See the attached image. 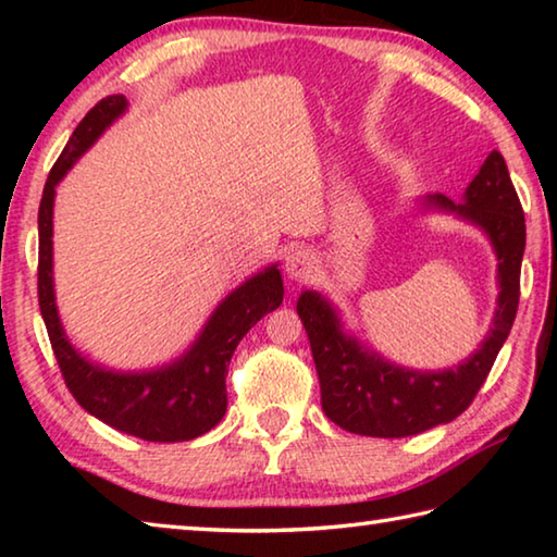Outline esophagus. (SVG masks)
<instances>
[{
	"label": "esophagus",
	"mask_w": 557,
	"mask_h": 557,
	"mask_svg": "<svg viewBox=\"0 0 557 557\" xmlns=\"http://www.w3.org/2000/svg\"><path fill=\"white\" fill-rule=\"evenodd\" d=\"M319 268V258L309 248H295L285 260V272L292 280H307Z\"/></svg>",
	"instance_id": "34e87169"
}]
</instances>
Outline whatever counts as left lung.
I'll list each match as a JSON object with an SVG mask.
<instances>
[{
  "label": "left lung",
  "instance_id": "left-lung-1",
  "mask_svg": "<svg viewBox=\"0 0 557 557\" xmlns=\"http://www.w3.org/2000/svg\"><path fill=\"white\" fill-rule=\"evenodd\" d=\"M428 209L457 213L482 228L498 260L494 326L482 346L455 369L410 371L385 361L344 334L336 309L319 292H301L297 314L312 346L326 418L354 435L408 437L451 422L476 398L511 332L521 297L525 219L502 152L486 157L467 186L465 203L435 194Z\"/></svg>",
  "mask_w": 557,
  "mask_h": 557
}]
</instances>
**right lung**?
<instances>
[{"mask_svg": "<svg viewBox=\"0 0 557 557\" xmlns=\"http://www.w3.org/2000/svg\"><path fill=\"white\" fill-rule=\"evenodd\" d=\"M127 110L125 96H108L73 129L46 178L39 206V307L63 381L86 412L106 425L147 442H186L215 428L225 414V375L240 338L282 305V275L270 265L225 297L191 348L154 371L122 373L90 363L65 336L53 297V196L55 184L112 122Z\"/></svg>", "mask_w": 557, "mask_h": 557, "instance_id": "add662e5", "label": "right lung"}]
</instances>
